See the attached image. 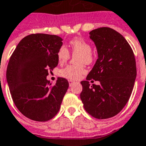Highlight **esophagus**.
Here are the masks:
<instances>
[{"instance_id":"1","label":"esophagus","mask_w":146,"mask_h":146,"mask_svg":"<svg viewBox=\"0 0 146 146\" xmlns=\"http://www.w3.org/2000/svg\"><path fill=\"white\" fill-rule=\"evenodd\" d=\"M68 83H69V86H72V85L74 84V82L72 81V80H69V81H68Z\"/></svg>"}]
</instances>
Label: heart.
<instances>
[{
	"label": "heart",
	"instance_id": "1",
	"mask_svg": "<svg viewBox=\"0 0 146 146\" xmlns=\"http://www.w3.org/2000/svg\"><path fill=\"white\" fill-rule=\"evenodd\" d=\"M70 46L72 53L76 56L75 60L77 66H67L66 68L60 71V75L68 80H78L86 70L83 66V63L90 64L92 61L93 56L92 54V47L89 42L82 38H74L70 41ZM57 58L59 62H64L70 58V52L65 45H62L57 51Z\"/></svg>",
	"mask_w": 146,
	"mask_h": 146
}]
</instances>
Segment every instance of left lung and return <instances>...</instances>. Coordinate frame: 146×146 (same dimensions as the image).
Returning <instances> with one entry per match:
<instances>
[{
  "instance_id": "obj_1",
  "label": "left lung",
  "mask_w": 146,
  "mask_h": 146,
  "mask_svg": "<svg viewBox=\"0 0 146 146\" xmlns=\"http://www.w3.org/2000/svg\"><path fill=\"white\" fill-rule=\"evenodd\" d=\"M98 58L86 80L80 82V99L92 117L105 119L117 115L126 105L137 77L133 50L119 33L110 27H100L90 33ZM98 80L99 85L89 84Z\"/></svg>"
}]
</instances>
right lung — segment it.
Segmentation results:
<instances>
[{
	"label": "right lung",
	"mask_w": 146,
	"mask_h": 146,
	"mask_svg": "<svg viewBox=\"0 0 146 146\" xmlns=\"http://www.w3.org/2000/svg\"><path fill=\"white\" fill-rule=\"evenodd\" d=\"M62 38L56 35L33 33L23 38L11 55L7 80L13 101L28 119L46 121L57 114L68 88L66 78L51 85L46 79L57 65Z\"/></svg>",
	"instance_id": "right-lung-1"
}]
</instances>
